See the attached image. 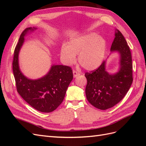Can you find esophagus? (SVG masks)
<instances>
[{
	"mask_svg": "<svg viewBox=\"0 0 146 146\" xmlns=\"http://www.w3.org/2000/svg\"><path fill=\"white\" fill-rule=\"evenodd\" d=\"M73 75H74V77H77L80 76V73L77 72V71H76V70H73Z\"/></svg>",
	"mask_w": 146,
	"mask_h": 146,
	"instance_id": "esophagus-1",
	"label": "esophagus"
}]
</instances>
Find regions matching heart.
Wrapping results in <instances>:
<instances>
[{
  "instance_id": "1",
  "label": "heart",
  "mask_w": 146,
  "mask_h": 146,
  "mask_svg": "<svg viewBox=\"0 0 146 146\" xmlns=\"http://www.w3.org/2000/svg\"><path fill=\"white\" fill-rule=\"evenodd\" d=\"M105 39L96 33H90L70 39L61 48V58L66 65L78 63L86 70H94L102 63L107 50Z\"/></svg>"
}]
</instances>
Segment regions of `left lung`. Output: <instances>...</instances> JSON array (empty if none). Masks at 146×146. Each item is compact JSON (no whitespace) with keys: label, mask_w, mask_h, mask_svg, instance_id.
<instances>
[{"label":"left lung","mask_w":146,"mask_h":146,"mask_svg":"<svg viewBox=\"0 0 146 146\" xmlns=\"http://www.w3.org/2000/svg\"><path fill=\"white\" fill-rule=\"evenodd\" d=\"M111 51L121 56L120 69L114 74L105 70V61L90 72H86L85 93L87 100L94 107L105 110L113 107L126 95L133 82V65L130 47L123 35L116 30Z\"/></svg>","instance_id":"1"}]
</instances>
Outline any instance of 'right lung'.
Wrapping results in <instances>:
<instances>
[{
  "instance_id": "1",
  "label": "right lung",
  "mask_w": 146,
  "mask_h": 146,
  "mask_svg": "<svg viewBox=\"0 0 146 146\" xmlns=\"http://www.w3.org/2000/svg\"><path fill=\"white\" fill-rule=\"evenodd\" d=\"M32 27L22 32L15 47L13 60V71L17 91L23 99L39 111L50 113L62 103L66 90L73 78L72 68L68 66L54 65L44 77L30 80L22 74L19 68L18 55L24 41V36Z\"/></svg>"
}]
</instances>
